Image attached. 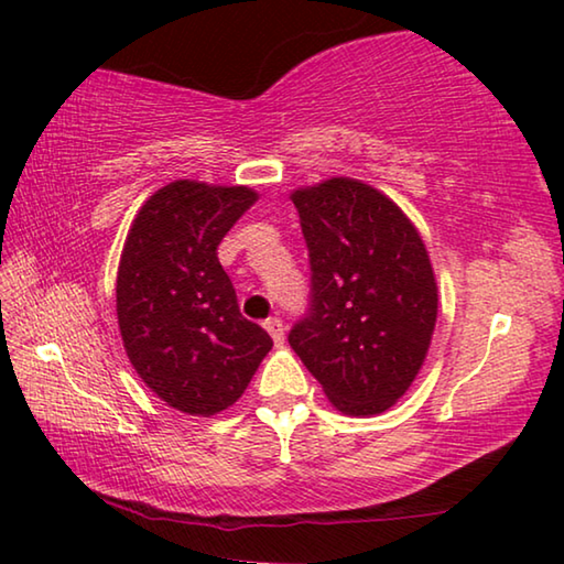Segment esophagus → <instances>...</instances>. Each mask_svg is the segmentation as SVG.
Returning <instances> with one entry per match:
<instances>
[{
	"instance_id": "obj_1",
	"label": "esophagus",
	"mask_w": 564,
	"mask_h": 564,
	"mask_svg": "<svg viewBox=\"0 0 564 564\" xmlns=\"http://www.w3.org/2000/svg\"><path fill=\"white\" fill-rule=\"evenodd\" d=\"M265 326V330L271 333V338H273V343L275 346H281V343L285 340V328H283V321L281 318H269L263 323Z\"/></svg>"
}]
</instances>
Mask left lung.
Listing matches in <instances>:
<instances>
[{"mask_svg": "<svg viewBox=\"0 0 564 564\" xmlns=\"http://www.w3.org/2000/svg\"><path fill=\"white\" fill-rule=\"evenodd\" d=\"M291 198L311 263L291 348L343 413H383L415 380L433 338L437 289L425 246L405 214L360 181L330 178Z\"/></svg>", "mask_w": 564, "mask_h": 564, "instance_id": "left-lung-1", "label": "left lung"}]
</instances>
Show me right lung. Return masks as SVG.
Here are the masks:
<instances>
[{
    "mask_svg": "<svg viewBox=\"0 0 564 564\" xmlns=\"http://www.w3.org/2000/svg\"><path fill=\"white\" fill-rule=\"evenodd\" d=\"M256 198L246 186L174 181L141 206L123 243V348L141 380L181 413L234 405L273 346L259 323L241 316L216 253Z\"/></svg>",
    "mask_w": 564,
    "mask_h": 564,
    "instance_id": "right-lung-1",
    "label": "right lung"
}]
</instances>
